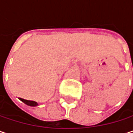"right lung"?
I'll list each match as a JSON object with an SVG mask.
<instances>
[{"label": "right lung", "instance_id": "obj_1", "mask_svg": "<svg viewBox=\"0 0 133 133\" xmlns=\"http://www.w3.org/2000/svg\"><path fill=\"white\" fill-rule=\"evenodd\" d=\"M19 99L21 101H22L24 103H25L26 105H30V106H36V105H38V103L36 102L26 100V99H24V98H19Z\"/></svg>", "mask_w": 133, "mask_h": 133}]
</instances>
